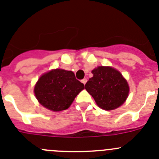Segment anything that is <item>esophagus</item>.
Returning <instances> with one entry per match:
<instances>
[{
	"label": "esophagus",
	"mask_w": 159,
	"mask_h": 159,
	"mask_svg": "<svg viewBox=\"0 0 159 159\" xmlns=\"http://www.w3.org/2000/svg\"><path fill=\"white\" fill-rule=\"evenodd\" d=\"M81 82H82L83 84H84V85H85V83L87 82V79H86V78H84V79L81 80Z\"/></svg>",
	"instance_id": "1"
}]
</instances>
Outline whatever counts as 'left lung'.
I'll return each instance as SVG.
<instances>
[{
	"mask_svg": "<svg viewBox=\"0 0 159 159\" xmlns=\"http://www.w3.org/2000/svg\"><path fill=\"white\" fill-rule=\"evenodd\" d=\"M93 77L85 85L100 108L113 110L126 101L129 93L128 82L116 70L109 66H99L92 70Z\"/></svg>",
	"mask_w": 159,
	"mask_h": 159,
	"instance_id": "1",
	"label": "left lung"
}]
</instances>
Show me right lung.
I'll use <instances>...</instances> for the list:
<instances>
[{"instance_id":"right-lung-1","label":"right lung","mask_w":159,"mask_h":159,"mask_svg":"<svg viewBox=\"0 0 159 159\" xmlns=\"http://www.w3.org/2000/svg\"><path fill=\"white\" fill-rule=\"evenodd\" d=\"M84 88V84L76 79L72 71L56 69L39 78L34 92L43 106L58 111L69 108Z\"/></svg>"}]
</instances>
